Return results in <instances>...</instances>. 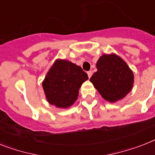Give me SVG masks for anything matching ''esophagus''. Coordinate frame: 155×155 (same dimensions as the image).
Here are the masks:
<instances>
[{
  "instance_id": "34e87169",
  "label": "esophagus",
  "mask_w": 155,
  "mask_h": 155,
  "mask_svg": "<svg viewBox=\"0 0 155 155\" xmlns=\"http://www.w3.org/2000/svg\"><path fill=\"white\" fill-rule=\"evenodd\" d=\"M87 75H88V77H89V79H90V78L91 77V75H92V71H87Z\"/></svg>"
}]
</instances>
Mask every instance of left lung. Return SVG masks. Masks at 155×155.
Wrapping results in <instances>:
<instances>
[{
  "mask_svg": "<svg viewBox=\"0 0 155 155\" xmlns=\"http://www.w3.org/2000/svg\"><path fill=\"white\" fill-rule=\"evenodd\" d=\"M96 65L97 71L90 80L104 99L114 102L129 93L133 85V73L121 58L105 54Z\"/></svg>",
  "mask_w": 155,
  "mask_h": 155,
  "instance_id": "8db88e82",
  "label": "left lung"
}]
</instances>
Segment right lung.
Returning <instances> with one entry per match:
<instances>
[{
  "instance_id": "1",
  "label": "right lung",
  "mask_w": 155,
  "mask_h": 155,
  "mask_svg": "<svg viewBox=\"0 0 155 155\" xmlns=\"http://www.w3.org/2000/svg\"><path fill=\"white\" fill-rule=\"evenodd\" d=\"M87 79V74L80 66L65 60H58L42 84L48 102L57 107H69L77 99L79 89Z\"/></svg>"
}]
</instances>
